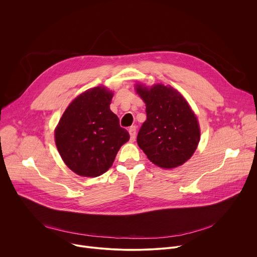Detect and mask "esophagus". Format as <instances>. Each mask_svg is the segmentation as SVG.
Here are the masks:
<instances>
[{
    "label": "esophagus",
    "mask_w": 257,
    "mask_h": 257,
    "mask_svg": "<svg viewBox=\"0 0 257 257\" xmlns=\"http://www.w3.org/2000/svg\"><path fill=\"white\" fill-rule=\"evenodd\" d=\"M129 134H130V139L131 141H134L135 140V137H136V127L135 126H131L129 128Z\"/></svg>",
    "instance_id": "34e87169"
}]
</instances>
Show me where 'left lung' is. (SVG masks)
Instances as JSON below:
<instances>
[{
    "label": "left lung",
    "instance_id": "1",
    "mask_svg": "<svg viewBox=\"0 0 257 257\" xmlns=\"http://www.w3.org/2000/svg\"><path fill=\"white\" fill-rule=\"evenodd\" d=\"M146 105V121L137 143L149 160L163 169L177 168L187 162L197 149L200 129L187 100L172 86L136 85Z\"/></svg>",
    "mask_w": 257,
    "mask_h": 257
}]
</instances>
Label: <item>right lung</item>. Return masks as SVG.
<instances>
[{
  "mask_svg": "<svg viewBox=\"0 0 257 257\" xmlns=\"http://www.w3.org/2000/svg\"><path fill=\"white\" fill-rule=\"evenodd\" d=\"M113 92L103 86L78 95L66 108L55 130L58 152L67 167L83 177H97L112 167L130 138L111 108Z\"/></svg>",
  "mask_w": 257,
  "mask_h": 257,
  "instance_id": "obj_1",
  "label": "right lung"
}]
</instances>
